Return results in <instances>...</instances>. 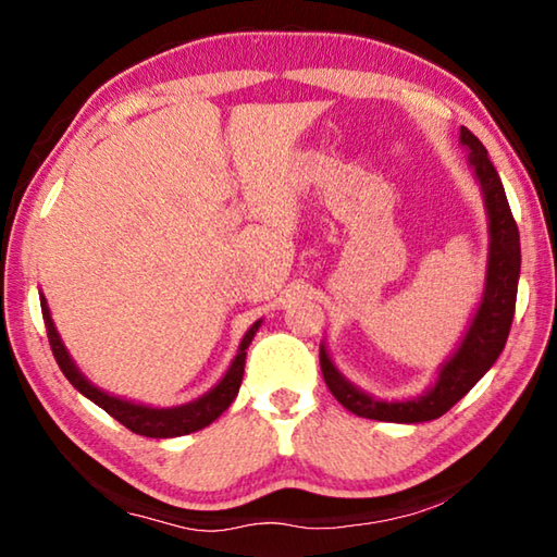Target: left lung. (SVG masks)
I'll return each mask as SVG.
<instances>
[{
  "label": "left lung",
  "mask_w": 557,
  "mask_h": 557,
  "mask_svg": "<svg viewBox=\"0 0 557 557\" xmlns=\"http://www.w3.org/2000/svg\"><path fill=\"white\" fill-rule=\"evenodd\" d=\"M459 143L469 149V164L474 169L476 182L482 186L484 206L488 215V265L484 297L467 329L465 338L449 361L442 363L435 385L414 400H379L373 395L348 383L329 358L322 344L319 363L326 381V388L334 398L358 418L381 422H428L442 418L451 405L465 398L476 381L496 363L504 351L508 332H511L518 275H521V238L502 178L486 154V147L471 135L467 127L459 129Z\"/></svg>",
  "instance_id": "obj_1"
}]
</instances>
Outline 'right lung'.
Instances as JSON below:
<instances>
[{
	"mask_svg": "<svg viewBox=\"0 0 557 557\" xmlns=\"http://www.w3.org/2000/svg\"><path fill=\"white\" fill-rule=\"evenodd\" d=\"M41 314H44V322H46V334H49V344H51V351L55 363H59V369L63 371L65 379L71 381V385L75 391H81L86 395L88 400H92L96 405H100L102 410L108 414H112L117 422H122L127 430L135 432V435H145V437H182L188 435V432H196V430H203L206 425H211V422L219 418L223 410L231 408V403L235 400V395L240 391V381H243V371H245V348L250 346L252 336L260 329V319L256 324H252L248 332H245L240 348H238V356L233 358L231 369L225 371V375L221 379V383L211 388L206 395H201L199 400H191L186 405H176V408H149V405H137L132 400H122L115 398V395H110L106 391H100L92 385L86 375L78 371V366L73 363V358L65 351V346L61 342L59 332H55L53 326V319L49 312V305H46V299L41 295Z\"/></svg>",
	"mask_w": 557,
	"mask_h": 557,
	"instance_id": "add662e5",
	"label": "right lung"
}]
</instances>
